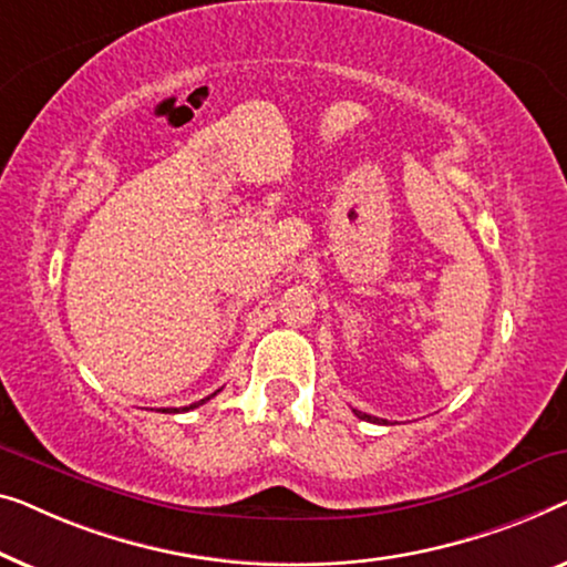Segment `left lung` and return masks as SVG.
<instances>
[{
  "label": "left lung",
  "instance_id": "left-lung-1",
  "mask_svg": "<svg viewBox=\"0 0 567 567\" xmlns=\"http://www.w3.org/2000/svg\"><path fill=\"white\" fill-rule=\"evenodd\" d=\"M354 413H357V416H360V419H364V421H378V424H388L385 419H374V416H370V413H362V411H357V409H354Z\"/></svg>",
  "mask_w": 567,
  "mask_h": 567
}]
</instances>
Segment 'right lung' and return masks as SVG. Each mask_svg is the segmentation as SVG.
<instances>
[{
  "label": "right lung",
  "instance_id": "1",
  "mask_svg": "<svg viewBox=\"0 0 567 567\" xmlns=\"http://www.w3.org/2000/svg\"><path fill=\"white\" fill-rule=\"evenodd\" d=\"M215 393H218V390H215ZM215 393H213V395H215ZM213 395H207V398H203V401H197V403H193V405H187V409H182V411H189V409H197V405H203V403H205V401H210V398H213ZM166 411H169V409H166ZM172 411H174V413H177V411H179V409H172ZM172 411H169V413H172Z\"/></svg>",
  "mask_w": 567,
  "mask_h": 567
}]
</instances>
